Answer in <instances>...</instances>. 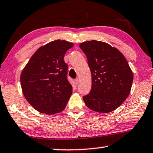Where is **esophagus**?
Returning a JSON list of instances; mask_svg holds the SVG:
<instances>
[{"label":"esophagus","mask_w":153,"mask_h":153,"mask_svg":"<svg viewBox=\"0 0 153 153\" xmlns=\"http://www.w3.org/2000/svg\"><path fill=\"white\" fill-rule=\"evenodd\" d=\"M75 82H76V85H77V84H79V79L78 78H76V79H75Z\"/></svg>","instance_id":"esophagus-1"}]
</instances>
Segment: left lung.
Instances as JSON below:
<instances>
[{
    "mask_svg": "<svg viewBox=\"0 0 153 153\" xmlns=\"http://www.w3.org/2000/svg\"><path fill=\"white\" fill-rule=\"evenodd\" d=\"M79 47L87 58L92 78L90 93L83 96L86 106L102 113L115 110L128 96L133 80L126 59L101 41H86Z\"/></svg>",
    "mask_w": 153,
    "mask_h": 153,
    "instance_id": "8db88e82",
    "label": "left lung"
}]
</instances>
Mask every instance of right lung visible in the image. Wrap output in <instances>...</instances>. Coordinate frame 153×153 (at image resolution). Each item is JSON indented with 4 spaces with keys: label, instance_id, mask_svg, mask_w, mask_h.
<instances>
[{
    "label": "right lung",
    "instance_id": "obj_1",
    "mask_svg": "<svg viewBox=\"0 0 153 153\" xmlns=\"http://www.w3.org/2000/svg\"><path fill=\"white\" fill-rule=\"evenodd\" d=\"M74 46L57 40L40 47L20 76L24 96L36 110L51 115L62 111L72 93L64 57Z\"/></svg>",
    "mask_w": 153,
    "mask_h": 153
}]
</instances>
